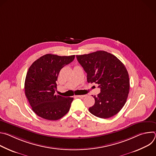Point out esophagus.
Listing matches in <instances>:
<instances>
[{
	"label": "esophagus",
	"instance_id": "esophagus-1",
	"mask_svg": "<svg viewBox=\"0 0 156 156\" xmlns=\"http://www.w3.org/2000/svg\"><path fill=\"white\" fill-rule=\"evenodd\" d=\"M86 96V95H78V96H76V98H83Z\"/></svg>",
	"mask_w": 156,
	"mask_h": 156
}]
</instances>
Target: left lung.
<instances>
[{"mask_svg": "<svg viewBox=\"0 0 156 156\" xmlns=\"http://www.w3.org/2000/svg\"><path fill=\"white\" fill-rule=\"evenodd\" d=\"M76 57L87 73V81L98 84L101 88V93L94 96L95 103L89 111L101 119L116 115L124 106L129 90L128 73L123 63L104 51Z\"/></svg>", "mask_w": 156, "mask_h": 156, "instance_id": "obj_1", "label": "left lung"}]
</instances>
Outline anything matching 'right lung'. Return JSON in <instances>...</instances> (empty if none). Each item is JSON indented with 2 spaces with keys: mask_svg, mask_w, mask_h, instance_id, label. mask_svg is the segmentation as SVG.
Returning <instances> with one entry per match:
<instances>
[{
  "mask_svg": "<svg viewBox=\"0 0 156 156\" xmlns=\"http://www.w3.org/2000/svg\"><path fill=\"white\" fill-rule=\"evenodd\" d=\"M75 57L46 54L30 66L25 78V92L32 110L39 117L57 120L69 112L73 98L57 95L55 91L60 70Z\"/></svg>",
  "mask_w": 156,
  "mask_h": 156,
  "instance_id": "obj_1",
  "label": "right lung"
}]
</instances>
